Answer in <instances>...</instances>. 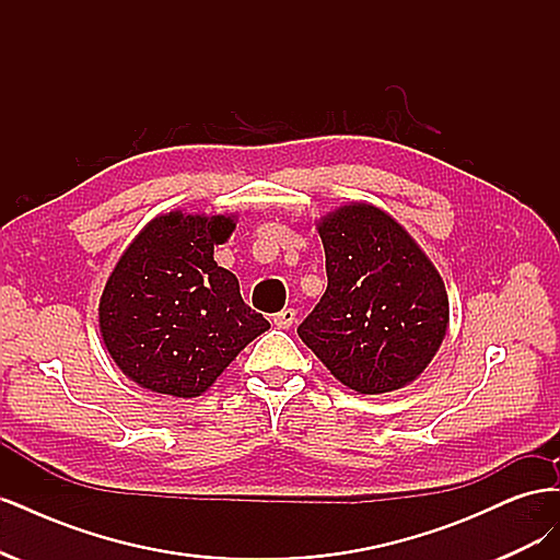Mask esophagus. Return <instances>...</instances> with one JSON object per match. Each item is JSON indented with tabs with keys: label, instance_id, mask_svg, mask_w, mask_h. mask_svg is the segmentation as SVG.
I'll return each instance as SVG.
<instances>
[{
	"label": "esophagus",
	"instance_id": "1",
	"mask_svg": "<svg viewBox=\"0 0 560 560\" xmlns=\"http://www.w3.org/2000/svg\"><path fill=\"white\" fill-rule=\"evenodd\" d=\"M273 322H276V327H280V329H290L294 322H296V311L294 308H284V311L273 315Z\"/></svg>",
	"mask_w": 560,
	"mask_h": 560
}]
</instances>
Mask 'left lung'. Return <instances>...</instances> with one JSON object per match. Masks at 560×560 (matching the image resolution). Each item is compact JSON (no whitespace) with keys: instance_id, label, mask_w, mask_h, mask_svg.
Returning a JSON list of instances; mask_svg holds the SVG:
<instances>
[{"instance_id":"left-lung-1","label":"left lung","mask_w":560,"mask_h":560,"mask_svg":"<svg viewBox=\"0 0 560 560\" xmlns=\"http://www.w3.org/2000/svg\"><path fill=\"white\" fill-rule=\"evenodd\" d=\"M327 292L299 325L301 341L358 395L413 383L448 329L439 270L395 217L348 202L317 222Z\"/></svg>"}]
</instances>
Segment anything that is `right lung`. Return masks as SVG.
I'll return each instance as SVG.
<instances>
[{
    "instance_id": "1",
    "label": "right lung",
    "mask_w": 560,
    "mask_h": 560,
    "mask_svg": "<svg viewBox=\"0 0 560 560\" xmlns=\"http://www.w3.org/2000/svg\"><path fill=\"white\" fill-rule=\"evenodd\" d=\"M235 214L165 212L135 235L100 296V336L114 364L149 393L200 397L238 352L270 329L241 296L214 245Z\"/></svg>"
}]
</instances>
